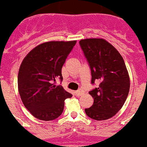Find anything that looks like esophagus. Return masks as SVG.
Segmentation results:
<instances>
[{
	"mask_svg": "<svg viewBox=\"0 0 147 147\" xmlns=\"http://www.w3.org/2000/svg\"><path fill=\"white\" fill-rule=\"evenodd\" d=\"M84 93V91L82 90V88H80V89H78V90H77L75 92V94L76 96H82V94Z\"/></svg>",
	"mask_w": 147,
	"mask_h": 147,
	"instance_id": "34e87169",
	"label": "esophagus"
}]
</instances>
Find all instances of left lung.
I'll list each match as a JSON object with an SVG mask.
<instances>
[{"instance_id":"1","label":"left lung","mask_w":147,"mask_h":147,"mask_svg":"<svg viewBox=\"0 0 147 147\" xmlns=\"http://www.w3.org/2000/svg\"><path fill=\"white\" fill-rule=\"evenodd\" d=\"M91 69L92 85L89 91L93 105L85 109L89 118L105 120L115 115L124 105L130 89V78L125 62L118 51L103 38H86L79 42Z\"/></svg>"}]
</instances>
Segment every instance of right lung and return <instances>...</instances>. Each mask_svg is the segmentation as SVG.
Here are the masks:
<instances>
[{
	"label": "right lung",
	"instance_id": "1",
	"mask_svg": "<svg viewBox=\"0 0 147 147\" xmlns=\"http://www.w3.org/2000/svg\"><path fill=\"white\" fill-rule=\"evenodd\" d=\"M76 41L47 42L37 46L23 60L18 88L23 104L35 118L50 121L62 115L64 100L71 97L62 85V68Z\"/></svg>",
	"mask_w": 147,
	"mask_h": 147
}]
</instances>
